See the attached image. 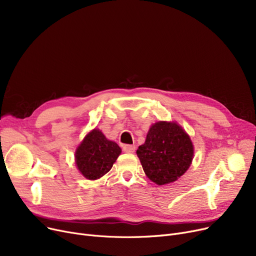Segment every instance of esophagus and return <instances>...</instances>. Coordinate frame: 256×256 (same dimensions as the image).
<instances>
[{
    "label": "esophagus",
    "mask_w": 256,
    "mask_h": 256,
    "mask_svg": "<svg viewBox=\"0 0 256 256\" xmlns=\"http://www.w3.org/2000/svg\"><path fill=\"white\" fill-rule=\"evenodd\" d=\"M122 150H124V152L132 154V152H135V150H136V146L135 145H128V144H126V145H124Z\"/></svg>",
    "instance_id": "obj_1"
}]
</instances>
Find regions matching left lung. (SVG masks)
I'll return each mask as SVG.
<instances>
[{
	"instance_id": "left-lung-1",
	"label": "left lung",
	"mask_w": 256,
	"mask_h": 256,
	"mask_svg": "<svg viewBox=\"0 0 256 256\" xmlns=\"http://www.w3.org/2000/svg\"><path fill=\"white\" fill-rule=\"evenodd\" d=\"M145 174L158 186L176 182L190 167L194 150L190 137L176 122L152 126L137 150Z\"/></svg>"
}]
</instances>
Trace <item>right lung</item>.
I'll use <instances>...</instances> for the list:
<instances>
[{"label":"right lung","instance_id":"1","mask_svg":"<svg viewBox=\"0 0 256 256\" xmlns=\"http://www.w3.org/2000/svg\"><path fill=\"white\" fill-rule=\"evenodd\" d=\"M120 147L108 140L98 130H93L78 147L76 163L88 180H98L109 172L120 154Z\"/></svg>","mask_w":256,"mask_h":256}]
</instances>
